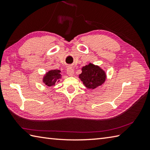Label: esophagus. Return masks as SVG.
<instances>
[{"label":"esophagus","mask_w":150,"mask_h":150,"mask_svg":"<svg viewBox=\"0 0 150 150\" xmlns=\"http://www.w3.org/2000/svg\"><path fill=\"white\" fill-rule=\"evenodd\" d=\"M67 73L69 76H73V75H74V69L71 67H68V69H67Z\"/></svg>","instance_id":"34e87169"}]
</instances>
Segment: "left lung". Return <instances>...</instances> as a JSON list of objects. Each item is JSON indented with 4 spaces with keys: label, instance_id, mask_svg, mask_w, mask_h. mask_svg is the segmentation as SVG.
<instances>
[{
    "label": "left lung",
    "instance_id": "obj_1",
    "mask_svg": "<svg viewBox=\"0 0 150 150\" xmlns=\"http://www.w3.org/2000/svg\"><path fill=\"white\" fill-rule=\"evenodd\" d=\"M79 79L88 89H93L100 86L106 81V74L99 66L90 63L82 68Z\"/></svg>",
    "mask_w": 150,
    "mask_h": 150
}]
</instances>
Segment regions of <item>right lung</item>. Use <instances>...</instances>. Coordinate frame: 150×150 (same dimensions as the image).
Listing matches in <instances>:
<instances>
[{
    "mask_svg": "<svg viewBox=\"0 0 150 150\" xmlns=\"http://www.w3.org/2000/svg\"><path fill=\"white\" fill-rule=\"evenodd\" d=\"M60 70L52 69L46 73L43 77V82L48 86L55 85L56 82H59L61 78Z\"/></svg>",
    "mask_w": 150,
    "mask_h": 150,
    "instance_id": "1",
    "label": "right lung"
}]
</instances>
